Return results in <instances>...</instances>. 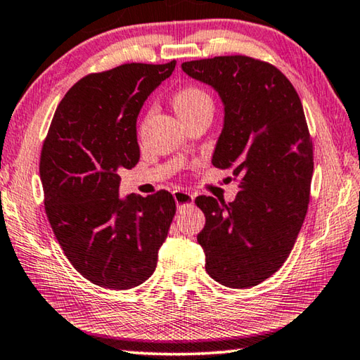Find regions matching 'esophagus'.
Returning <instances> with one entry per match:
<instances>
[{"instance_id":"esophagus-1","label":"esophagus","mask_w":360,"mask_h":360,"mask_svg":"<svg viewBox=\"0 0 360 360\" xmlns=\"http://www.w3.org/2000/svg\"><path fill=\"white\" fill-rule=\"evenodd\" d=\"M174 199H175V204L179 209L181 207H186V205H193L194 202V196L190 193H186L184 190H175L174 191Z\"/></svg>"}]
</instances>
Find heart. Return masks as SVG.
<instances>
[{"instance_id": "obj_1", "label": "heart", "mask_w": 360, "mask_h": 360, "mask_svg": "<svg viewBox=\"0 0 360 360\" xmlns=\"http://www.w3.org/2000/svg\"><path fill=\"white\" fill-rule=\"evenodd\" d=\"M205 105H212V98L209 93L199 86H184L174 96V109L179 117L190 115V113L202 109Z\"/></svg>"}]
</instances>
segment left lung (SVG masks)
<instances>
[{
	"mask_svg": "<svg viewBox=\"0 0 360 360\" xmlns=\"http://www.w3.org/2000/svg\"><path fill=\"white\" fill-rule=\"evenodd\" d=\"M184 72L215 90L224 105L212 164L232 169V202L196 198L205 215L198 242L219 285H259L288 259L310 202L313 143L304 107L280 69L243 55L185 61Z\"/></svg>",
	"mask_w": 360,
	"mask_h": 360,
	"instance_id": "1",
	"label": "left lung"
}]
</instances>
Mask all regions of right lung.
Wrapping results in <instances>:
<instances>
[{"label": "right lung", "mask_w": 360, "mask_h": 360, "mask_svg": "<svg viewBox=\"0 0 360 360\" xmlns=\"http://www.w3.org/2000/svg\"><path fill=\"white\" fill-rule=\"evenodd\" d=\"M166 65L128 63L80 79L55 110L39 174L49 223L69 262L88 281L131 289L155 272L175 215L169 191L120 198V170L139 162L137 115L170 77Z\"/></svg>", "instance_id": "1"}]
</instances>
